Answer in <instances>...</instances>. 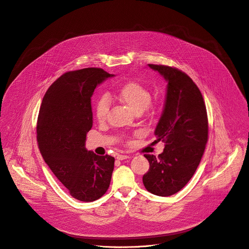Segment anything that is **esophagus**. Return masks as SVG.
Returning <instances> with one entry per match:
<instances>
[{"mask_svg":"<svg viewBox=\"0 0 249 249\" xmlns=\"http://www.w3.org/2000/svg\"><path fill=\"white\" fill-rule=\"evenodd\" d=\"M127 158H129L128 155H124V154H118L117 155L118 160H124V159H127Z\"/></svg>","mask_w":249,"mask_h":249,"instance_id":"34e87169","label":"esophagus"}]
</instances>
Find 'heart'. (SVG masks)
<instances>
[{
	"instance_id": "heart-1",
	"label": "heart",
	"mask_w": 249,
	"mask_h": 249,
	"mask_svg": "<svg viewBox=\"0 0 249 249\" xmlns=\"http://www.w3.org/2000/svg\"><path fill=\"white\" fill-rule=\"evenodd\" d=\"M118 99L135 113H141L144 109L151 107V94L148 89L139 82L130 81L124 84L119 92ZM110 108V102L107 96L101 97L95 108L96 118L100 123L107 120Z\"/></svg>"
}]
</instances>
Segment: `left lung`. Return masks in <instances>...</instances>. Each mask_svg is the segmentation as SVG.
I'll use <instances>...</instances> for the list:
<instances>
[{"label":"left lung","instance_id":"obj_1","mask_svg":"<svg viewBox=\"0 0 249 249\" xmlns=\"http://www.w3.org/2000/svg\"><path fill=\"white\" fill-rule=\"evenodd\" d=\"M168 81L165 107L154 134L165 142L157 157L143 156L149 170L143 175L144 188L159 196L177 194L193 178L208 141V118L196 84L175 67L148 64Z\"/></svg>","mask_w":249,"mask_h":249}]
</instances>
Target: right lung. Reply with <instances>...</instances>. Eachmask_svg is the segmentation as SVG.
<instances>
[{"label": "right lung", "mask_w": 249, "mask_h": 249, "mask_svg": "<svg viewBox=\"0 0 249 249\" xmlns=\"http://www.w3.org/2000/svg\"><path fill=\"white\" fill-rule=\"evenodd\" d=\"M110 74L101 68L67 71L47 90L39 110L36 132L39 150L53 175L72 197L85 202L107 193L115 158L85 148L93 126L91 97Z\"/></svg>", "instance_id": "right-lung-1"}]
</instances>
